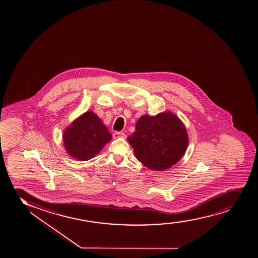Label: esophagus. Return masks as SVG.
<instances>
[{"mask_svg": "<svg viewBox=\"0 0 258 258\" xmlns=\"http://www.w3.org/2000/svg\"><path fill=\"white\" fill-rule=\"evenodd\" d=\"M113 136L114 139H118V138H123V139H125V138H126L125 134L121 133V132H115V133L113 134Z\"/></svg>", "mask_w": 258, "mask_h": 258, "instance_id": "esophagus-1", "label": "esophagus"}]
</instances>
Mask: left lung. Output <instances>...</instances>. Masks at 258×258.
I'll return each instance as SVG.
<instances>
[{
  "label": "left lung",
  "instance_id": "obj_1",
  "mask_svg": "<svg viewBox=\"0 0 258 258\" xmlns=\"http://www.w3.org/2000/svg\"><path fill=\"white\" fill-rule=\"evenodd\" d=\"M127 140L138 160L148 169L161 171L171 168L183 157L188 135L181 119L167 111L153 117L141 116Z\"/></svg>",
  "mask_w": 258,
  "mask_h": 258
}]
</instances>
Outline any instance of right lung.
I'll list each match as a JSON object with an SVG mask.
<instances>
[{
    "label": "right lung",
    "mask_w": 258,
    "mask_h": 258,
    "mask_svg": "<svg viewBox=\"0 0 258 258\" xmlns=\"http://www.w3.org/2000/svg\"><path fill=\"white\" fill-rule=\"evenodd\" d=\"M112 140V135L92 111H87L76 118L62 135L66 152L77 160L87 161L95 157Z\"/></svg>",
    "instance_id": "add662e5"
}]
</instances>
